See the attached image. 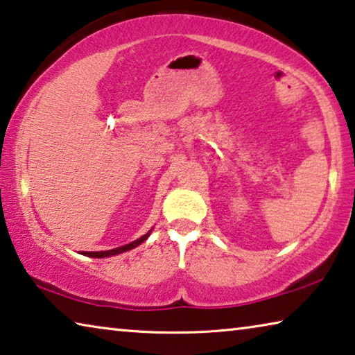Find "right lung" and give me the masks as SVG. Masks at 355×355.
<instances>
[{
    "label": "right lung",
    "instance_id": "1",
    "mask_svg": "<svg viewBox=\"0 0 355 355\" xmlns=\"http://www.w3.org/2000/svg\"><path fill=\"white\" fill-rule=\"evenodd\" d=\"M152 233V228L149 232H147L146 234H143V236L135 239L133 243H128V244H123V246L121 248H116V249H111V250H96V252H87V250H80V254L83 255H87V257H92V259H105V257H112V255H117V254H122V252H127V250H132L135 249L136 246H139L141 243H144L147 238L150 236Z\"/></svg>",
    "mask_w": 355,
    "mask_h": 355
}]
</instances>
